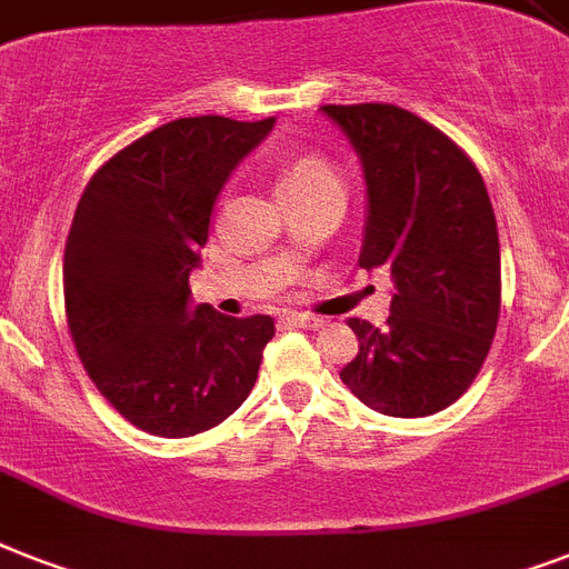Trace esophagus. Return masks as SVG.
<instances>
[{"label":"esophagus","mask_w":569,"mask_h":569,"mask_svg":"<svg viewBox=\"0 0 569 569\" xmlns=\"http://www.w3.org/2000/svg\"><path fill=\"white\" fill-rule=\"evenodd\" d=\"M283 319L289 321V325H295V328H310V330L321 328V319H316V316H307V312H286Z\"/></svg>","instance_id":"1"}]
</instances>
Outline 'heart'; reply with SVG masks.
Here are the masks:
<instances>
[{
	"instance_id": "obj_1",
	"label": "heart",
	"mask_w": 569,
	"mask_h": 569,
	"mask_svg": "<svg viewBox=\"0 0 569 569\" xmlns=\"http://www.w3.org/2000/svg\"><path fill=\"white\" fill-rule=\"evenodd\" d=\"M325 182H339L337 171L325 159H319V156H301V159L286 164L283 173H280V194L325 186Z\"/></svg>"
}]
</instances>
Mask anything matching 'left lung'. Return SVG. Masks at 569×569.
<instances>
[{"instance_id": "left-lung-1", "label": "left lung", "mask_w": 569, "mask_h": 569, "mask_svg": "<svg viewBox=\"0 0 569 569\" xmlns=\"http://www.w3.org/2000/svg\"><path fill=\"white\" fill-rule=\"evenodd\" d=\"M366 177L360 266L396 283L383 328L348 319L360 351L339 372L378 413L416 419L455 405L485 366L502 307L493 203L463 150L389 102L321 106Z\"/></svg>"}]
</instances>
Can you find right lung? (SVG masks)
Here are the masks:
<instances>
[{
  "label": "right lung",
  "instance_id": "1",
  "mask_svg": "<svg viewBox=\"0 0 569 569\" xmlns=\"http://www.w3.org/2000/svg\"><path fill=\"white\" fill-rule=\"evenodd\" d=\"M274 118H180L93 173L64 248V307L84 372L127 422L156 437L221 425L257 383L271 316L191 307L189 274L212 206Z\"/></svg>",
  "mask_w": 569,
  "mask_h": 569
}]
</instances>
